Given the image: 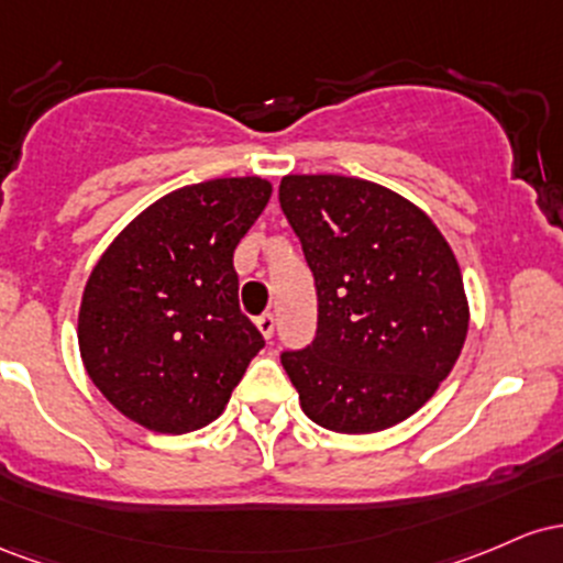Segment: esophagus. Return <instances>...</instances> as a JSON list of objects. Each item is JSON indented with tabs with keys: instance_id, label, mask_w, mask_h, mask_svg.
I'll list each match as a JSON object with an SVG mask.
<instances>
[{
	"instance_id": "1",
	"label": "esophagus",
	"mask_w": 563,
	"mask_h": 563,
	"mask_svg": "<svg viewBox=\"0 0 563 563\" xmlns=\"http://www.w3.org/2000/svg\"><path fill=\"white\" fill-rule=\"evenodd\" d=\"M255 324H257V330L263 332L265 340L274 338V327H276L274 313H261V316H257V319H255Z\"/></svg>"
}]
</instances>
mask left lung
Returning <instances> with one entry per match:
<instances>
[{"label": "left lung", "instance_id": "left-lung-1", "mask_svg": "<svg viewBox=\"0 0 563 563\" xmlns=\"http://www.w3.org/2000/svg\"><path fill=\"white\" fill-rule=\"evenodd\" d=\"M279 205L319 302L311 345L282 353L302 412L338 433L407 420L450 375L468 332L450 244L412 201L369 180L287 175Z\"/></svg>", "mask_w": 563, "mask_h": 563}]
</instances>
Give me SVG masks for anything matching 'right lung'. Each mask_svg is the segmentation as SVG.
<instances>
[{
  "instance_id": "1",
  "label": "right lung",
  "mask_w": 563,
  "mask_h": 563,
  "mask_svg": "<svg viewBox=\"0 0 563 563\" xmlns=\"http://www.w3.org/2000/svg\"><path fill=\"white\" fill-rule=\"evenodd\" d=\"M268 199L261 178L178 188L137 214L92 268L81 362L124 418L178 435L223 412L265 345L239 308L233 250Z\"/></svg>"
}]
</instances>
